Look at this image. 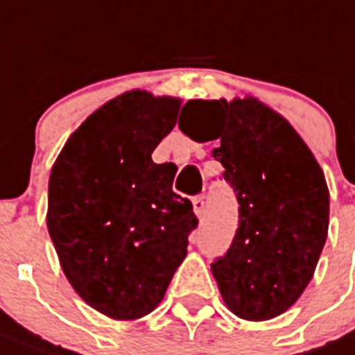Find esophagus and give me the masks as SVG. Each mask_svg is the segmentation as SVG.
<instances>
[{
  "label": "esophagus",
  "mask_w": 355,
  "mask_h": 355,
  "mask_svg": "<svg viewBox=\"0 0 355 355\" xmlns=\"http://www.w3.org/2000/svg\"><path fill=\"white\" fill-rule=\"evenodd\" d=\"M191 205H193V212L197 214V218H201L202 212H205V197L197 196L191 199Z\"/></svg>",
  "instance_id": "34e87169"
}]
</instances>
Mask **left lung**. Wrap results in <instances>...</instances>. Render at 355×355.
<instances>
[{
    "label": "left lung",
    "instance_id": "left-lung-1",
    "mask_svg": "<svg viewBox=\"0 0 355 355\" xmlns=\"http://www.w3.org/2000/svg\"><path fill=\"white\" fill-rule=\"evenodd\" d=\"M178 128L201 141L196 117L220 119L212 156L238 199L231 248L212 262L227 307L270 320L296 304L315 274L329 225V191L309 147L288 121L257 98L189 100ZM182 117V113H180Z\"/></svg>",
    "mask_w": 355,
    "mask_h": 355
}]
</instances>
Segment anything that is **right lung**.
Masks as SVG:
<instances>
[{
	"label": "right lung",
	"instance_id": "1",
	"mask_svg": "<svg viewBox=\"0 0 355 355\" xmlns=\"http://www.w3.org/2000/svg\"><path fill=\"white\" fill-rule=\"evenodd\" d=\"M180 100L130 91L89 115L51 167L48 232L80 297L115 320L148 315L164 300L197 227L173 191L175 164H154Z\"/></svg>",
	"mask_w": 355,
	"mask_h": 355
}]
</instances>
